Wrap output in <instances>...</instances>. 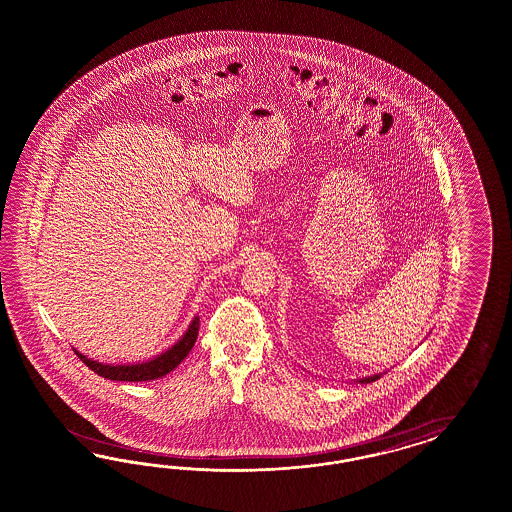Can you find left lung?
Segmentation results:
<instances>
[{"mask_svg":"<svg viewBox=\"0 0 512 512\" xmlns=\"http://www.w3.org/2000/svg\"><path fill=\"white\" fill-rule=\"evenodd\" d=\"M379 377H381V375H377V373H375L372 377H364V379H360V383H372V381H377Z\"/></svg>","mask_w":512,"mask_h":512,"instance_id":"8db88e82","label":"left lung"}]
</instances>
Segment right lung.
I'll return each instance as SVG.
<instances>
[{
    "label": "right lung",
    "mask_w": 512,
    "mask_h": 512,
    "mask_svg": "<svg viewBox=\"0 0 512 512\" xmlns=\"http://www.w3.org/2000/svg\"><path fill=\"white\" fill-rule=\"evenodd\" d=\"M197 334H199V317H195V319L191 321V325L187 328L186 334H184L180 340L176 341L171 349H167L165 353L157 355V357L152 358V360L139 362V364H116V366H112V364H101V362H97V360H92V358L78 353L75 349H73V351L77 353V357L80 358L92 372L101 375V377H105V379H110V381H131V383H135V381H137V383H139V381H154V379L165 377L167 373H171L172 370L189 355L191 347H193L195 341H197Z\"/></svg>",
    "instance_id": "right-lung-1"
}]
</instances>
